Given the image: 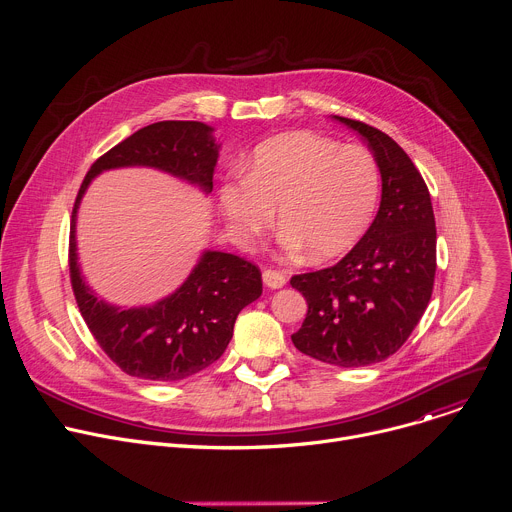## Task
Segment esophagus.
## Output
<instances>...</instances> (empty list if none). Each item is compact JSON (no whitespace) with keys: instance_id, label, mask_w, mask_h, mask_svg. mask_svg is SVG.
I'll use <instances>...</instances> for the list:
<instances>
[{"instance_id":"esophagus-1","label":"esophagus","mask_w":512,"mask_h":512,"mask_svg":"<svg viewBox=\"0 0 512 512\" xmlns=\"http://www.w3.org/2000/svg\"><path fill=\"white\" fill-rule=\"evenodd\" d=\"M285 281H287L285 275L279 273V271H275V269H265V271H263V283H265L267 287H271V289L283 287Z\"/></svg>"}]
</instances>
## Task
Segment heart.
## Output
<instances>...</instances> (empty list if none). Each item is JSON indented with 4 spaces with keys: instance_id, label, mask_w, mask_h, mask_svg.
I'll return each mask as SVG.
<instances>
[{
    "instance_id": "obj_1",
    "label": "heart",
    "mask_w": 512,
    "mask_h": 512,
    "mask_svg": "<svg viewBox=\"0 0 512 512\" xmlns=\"http://www.w3.org/2000/svg\"><path fill=\"white\" fill-rule=\"evenodd\" d=\"M379 194V164L367 148L291 131L257 145L247 176L227 180L218 200L237 239L263 233L277 206L281 245L330 259L369 229Z\"/></svg>"
}]
</instances>
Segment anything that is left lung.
Listing matches in <instances>:
<instances>
[{
	"instance_id": "8db88e82",
	"label": "left lung",
	"mask_w": 512,
	"mask_h": 512,
	"mask_svg": "<svg viewBox=\"0 0 512 512\" xmlns=\"http://www.w3.org/2000/svg\"><path fill=\"white\" fill-rule=\"evenodd\" d=\"M381 170V206L369 231L336 265L291 277L308 302L294 346L334 367H367L395 354L421 320L435 277L429 190L401 145L346 117Z\"/></svg>"
}]
</instances>
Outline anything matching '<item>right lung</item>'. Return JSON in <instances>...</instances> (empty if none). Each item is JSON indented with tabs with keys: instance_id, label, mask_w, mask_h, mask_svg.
Instances as JSON below:
<instances>
[{
	"instance_id": "right-lung-1",
	"label": "right lung",
	"mask_w": 512,
	"mask_h": 512,
	"mask_svg": "<svg viewBox=\"0 0 512 512\" xmlns=\"http://www.w3.org/2000/svg\"><path fill=\"white\" fill-rule=\"evenodd\" d=\"M212 131L200 121H160L135 131L91 166L72 208L68 265L77 306L105 354L137 379L182 381L221 358L239 312L261 296V271L237 255L204 251L174 294L152 306L119 308L97 298L81 275L77 212L93 178L115 168H154L212 192L221 150Z\"/></svg>"
}]
</instances>
